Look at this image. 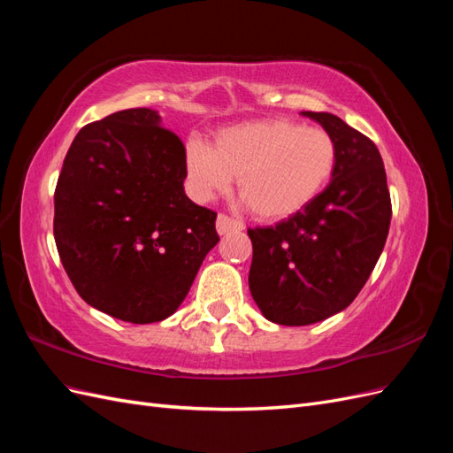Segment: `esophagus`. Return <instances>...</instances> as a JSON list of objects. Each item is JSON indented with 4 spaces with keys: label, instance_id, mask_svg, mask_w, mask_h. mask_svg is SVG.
Masks as SVG:
<instances>
[{
    "label": "esophagus",
    "instance_id": "obj_1",
    "mask_svg": "<svg viewBox=\"0 0 453 453\" xmlns=\"http://www.w3.org/2000/svg\"><path fill=\"white\" fill-rule=\"evenodd\" d=\"M240 230H243V223L236 221V219H232V217L225 215V213H219L217 215V232L221 236L228 234V232H240Z\"/></svg>",
    "mask_w": 453,
    "mask_h": 453
}]
</instances>
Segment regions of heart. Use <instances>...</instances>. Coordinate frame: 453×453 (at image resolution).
<instances>
[{"instance_id":"1","label":"heart","mask_w":453,"mask_h":453,"mask_svg":"<svg viewBox=\"0 0 453 453\" xmlns=\"http://www.w3.org/2000/svg\"><path fill=\"white\" fill-rule=\"evenodd\" d=\"M336 158V143L326 130L289 119H263L221 130L213 149L190 142L185 172L190 193L200 202L226 193L238 175V193L253 215L278 221L321 195Z\"/></svg>"}]
</instances>
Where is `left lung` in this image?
<instances>
[{
    "label": "left lung",
    "instance_id": "obj_1",
    "mask_svg": "<svg viewBox=\"0 0 453 453\" xmlns=\"http://www.w3.org/2000/svg\"><path fill=\"white\" fill-rule=\"evenodd\" d=\"M333 135L331 183L276 226L250 228V289L272 323L303 326L348 308L372 273L388 240L391 198L374 142L331 113L303 111Z\"/></svg>",
    "mask_w": 453,
    "mask_h": 453
}]
</instances>
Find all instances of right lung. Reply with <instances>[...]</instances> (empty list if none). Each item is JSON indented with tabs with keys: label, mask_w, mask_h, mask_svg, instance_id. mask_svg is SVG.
<instances>
[{
	"label": "right lung",
	"mask_w": 453,
	"mask_h": 453,
	"mask_svg": "<svg viewBox=\"0 0 453 453\" xmlns=\"http://www.w3.org/2000/svg\"><path fill=\"white\" fill-rule=\"evenodd\" d=\"M185 145L135 107L75 135L54 190V242L75 291L135 325L170 318L215 248L217 213L188 200Z\"/></svg>",
	"instance_id": "obj_1"
}]
</instances>
